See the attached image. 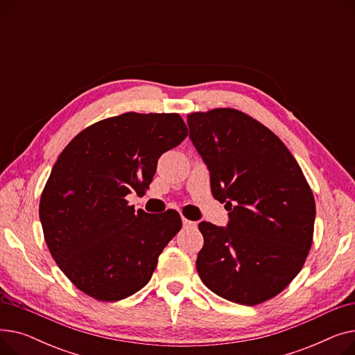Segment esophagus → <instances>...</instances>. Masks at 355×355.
Masks as SVG:
<instances>
[{"instance_id":"1","label":"esophagus","mask_w":355,"mask_h":355,"mask_svg":"<svg viewBox=\"0 0 355 355\" xmlns=\"http://www.w3.org/2000/svg\"><path fill=\"white\" fill-rule=\"evenodd\" d=\"M182 226L185 227V229H191V227H196L197 225H196V221H191V220H187V218H184L182 217Z\"/></svg>"}]
</instances>
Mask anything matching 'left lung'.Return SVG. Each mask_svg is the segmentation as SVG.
<instances>
[{
	"mask_svg": "<svg viewBox=\"0 0 355 355\" xmlns=\"http://www.w3.org/2000/svg\"><path fill=\"white\" fill-rule=\"evenodd\" d=\"M190 139L226 204L227 227L201 221L202 284L240 305L281 293L312 245L315 200L301 166L270 129L230 107L187 116Z\"/></svg>",
	"mask_w": 355,
	"mask_h": 355,
	"instance_id": "left-lung-1",
	"label": "left lung"
}]
</instances>
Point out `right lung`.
Returning <instances> with one entry per match:
<instances>
[{"mask_svg": "<svg viewBox=\"0 0 355 355\" xmlns=\"http://www.w3.org/2000/svg\"><path fill=\"white\" fill-rule=\"evenodd\" d=\"M189 130L178 114H128L93 123L55 161L40 198L49 250L70 282L98 301L142 289L164 248L181 229L175 210L135 211L158 158Z\"/></svg>", "mask_w": 355, "mask_h": 355, "instance_id": "right-lung-1", "label": "right lung"}]
</instances>
